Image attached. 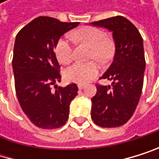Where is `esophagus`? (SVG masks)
<instances>
[{"label":"esophagus","instance_id":"34e87169","mask_svg":"<svg viewBox=\"0 0 159 159\" xmlns=\"http://www.w3.org/2000/svg\"><path fill=\"white\" fill-rule=\"evenodd\" d=\"M77 87H78V89H84V88H85V85H84V84H78V85H77Z\"/></svg>","mask_w":159,"mask_h":159}]
</instances>
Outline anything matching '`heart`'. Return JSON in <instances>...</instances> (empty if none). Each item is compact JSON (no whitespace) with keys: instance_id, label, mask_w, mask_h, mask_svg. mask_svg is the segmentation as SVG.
<instances>
[{"instance_id":"obj_1","label":"heart","mask_w":159,"mask_h":159,"mask_svg":"<svg viewBox=\"0 0 159 159\" xmlns=\"http://www.w3.org/2000/svg\"><path fill=\"white\" fill-rule=\"evenodd\" d=\"M72 37L80 43L91 48L90 58L100 62L107 61L112 53V44L107 38L102 29L93 26H83L76 29ZM55 54L58 61L63 65H68L72 61V48L68 38L60 39L55 47ZM99 71V66L95 62L76 63L66 70V80L74 83H87L93 79Z\"/></svg>"}]
</instances>
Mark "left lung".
<instances>
[{
    "mask_svg": "<svg viewBox=\"0 0 159 159\" xmlns=\"http://www.w3.org/2000/svg\"><path fill=\"white\" fill-rule=\"evenodd\" d=\"M91 25L108 28L115 43L113 61L100 77L112 83L96 84V94L91 98V119L103 128L119 127L133 116L142 93L146 66L143 39L138 29L122 16Z\"/></svg>",
    "mask_w": 159,
    "mask_h": 159,
    "instance_id": "obj_1",
    "label": "left lung"
}]
</instances>
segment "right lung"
<instances>
[{
  "label": "right lung",
  "instance_id": "right-lung-1",
  "mask_svg": "<svg viewBox=\"0 0 159 159\" xmlns=\"http://www.w3.org/2000/svg\"><path fill=\"white\" fill-rule=\"evenodd\" d=\"M78 25L40 16L16 36L12 59L16 94L26 116L42 129L64 126L69 119L70 104L77 95L74 83L65 88L55 85L61 82V75L54 48L62 35ZM52 85L55 91L51 89Z\"/></svg>",
  "mask_w": 159,
  "mask_h": 159
}]
</instances>
